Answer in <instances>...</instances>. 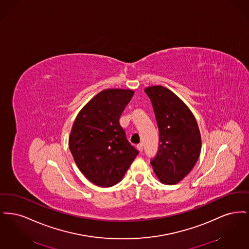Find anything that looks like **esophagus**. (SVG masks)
<instances>
[{"label":"esophagus","instance_id":"esophagus-1","mask_svg":"<svg viewBox=\"0 0 249 249\" xmlns=\"http://www.w3.org/2000/svg\"><path fill=\"white\" fill-rule=\"evenodd\" d=\"M137 149L140 151V152H142V143H139V144H137Z\"/></svg>","mask_w":249,"mask_h":249}]
</instances>
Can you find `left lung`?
I'll return each mask as SVG.
<instances>
[{
    "label": "left lung",
    "instance_id": "1",
    "mask_svg": "<svg viewBox=\"0 0 249 249\" xmlns=\"http://www.w3.org/2000/svg\"><path fill=\"white\" fill-rule=\"evenodd\" d=\"M159 127V150L150 160L161 183L177 184L196 164L201 153V133L188 107L162 86L146 88Z\"/></svg>",
    "mask_w": 249,
    "mask_h": 249
}]
</instances>
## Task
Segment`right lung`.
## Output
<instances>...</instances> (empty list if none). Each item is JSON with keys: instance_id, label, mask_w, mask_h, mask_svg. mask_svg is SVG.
<instances>
[{"instance_id": "1", "label": "right lung", "mask_w": 249, "mask_h": 249, "mask_svg": "<svg viewBox=\"0 0 249 249\" xmlns=\"http://www.w3.org/2000/svg\"><path fill=\"white\" fill-rule=\"evenodd\" d=\"M133 93L130 89H105L83 107L73 122L69 137L72 158L84 176L99 187L119 183L139 153L119 124Z\"/></svg>"}]
</instances>
